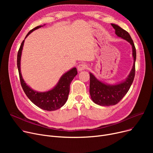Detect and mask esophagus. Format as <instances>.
Returning a JSON list of instances; mask_svg holds the SVG:
<instances>
[{
	"label": "esophagus",
	"instance_id": "34e87169",
	"mask_svg": "<svg viewBox=\"0 0 153 153\" xmlns=\"http://www.w3.org/2000/svg\"><path fill=\"white\" fill-rule=\"evenodd\" d=\"M87 66L85 64L82 63V64H79V66H77V69L79 71H82L85 69L87 68Z\"/></svg>",
	"mask_w": 153,
	"mask_h": 153
}]
</instances>
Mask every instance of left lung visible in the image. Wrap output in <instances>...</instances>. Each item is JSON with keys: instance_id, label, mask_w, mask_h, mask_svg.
Returning a JSON list of instances; mask_svg holds the SVG:
<instances>
[{"instance_id": "8db88e82", "label": "left lung", "mask_w": 153, "mask_h": 153, "mask_svg": "<svg viewBox=\"0 0 153 153\" xmlns=\"http://www.w3.org/2000/svg\"><path fill=\"white\" fill-rule=\"evenodd\" d=\"M117 36L126 40L132 47L133 65L129 75L124 80L115 84H108L99 80L92 73H90L89 92L92 101L100 106L114 105L121 100L129 91L135 75L136 48L130 34L116 24L111 23Z\"/></svg>"}]
</instances>
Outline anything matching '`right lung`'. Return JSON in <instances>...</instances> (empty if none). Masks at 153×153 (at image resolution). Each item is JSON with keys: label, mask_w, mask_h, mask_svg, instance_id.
<instances>
[{"label": "right lung", "mask_w": 153, "mask_h": 153, "mask_svg": "<svg viewBox=\"0 0 153 153\" xmlns=\"http://www.w3.org/2000/svg\"><path fill=\"white\" fill-rule=\"evenodd\" d=\"M45 25L38 26L30 30L25 38L33 31ZM25 39L22 42L17 54V68L19 72L20 83L22 89L31 102L39 108L47 111H54L62 107L66 102L69 93L70 84L77 74L76 68H73L65 72L59 79L56 85L51 89L46 92H38L28 85L22 77L20 69V61Z\"/></svg>", "instance_id": "add662e5"}]
</instances>
